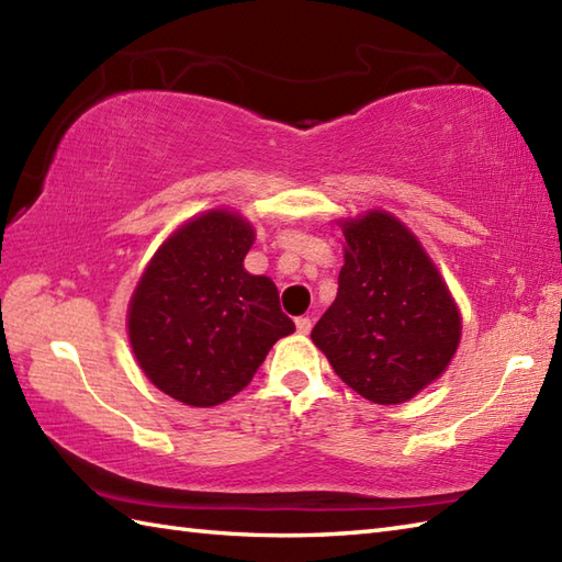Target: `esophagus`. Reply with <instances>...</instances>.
<instances>
[{
  "label": "esophagus",
  "mask_w": 562,
  "mask_h": 562,
  "mask_svg": "<svg viewBox=\"0 0 562 562\" xmlns=\"http://www.w3.org/2000/svg\"><path fill=\"white\" fill-rule=\"evenodd\" d=\"M294 324H296V330L304 333V336H306L308 330H312V318H308V316H300V318L294 321Z\"/></svg>",
  "instance_id": "obj_1"
}]
</instances>
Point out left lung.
<instances>
[{
  "label": "left lung",
  "mask_w": 562,
  "mask_h": 562,
  "mask_svg": "<svg viewBox=\"0 0 562 562\" xmlns=\"http://www.w3.org/2000/svg\"><path fill=\"white\" fill-rule=\"evenodd\" d=\"M340 226L338 294L312 340L362 398L405 403L441 376L457 352V302L415 234L393 214L372 210Z\"/></svg>",
  "instance_id": "obj_1"
}]
</instances>
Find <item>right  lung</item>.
Masks as SVG:
<instances>
[{
	"instance_id": "obj_1",
	"label": "right lung",
	"mask_w": 562,
	"mask_h": 562,
	"mask_svg": "<svg viewBox=\"0 0 562 562\" xmlns=\"http://www.w3.org/2000/svg\"><path fill=\"white\" fill-rule=\"evenodd\" d=\"M256 232L241 214L210 210L159 246L127 308L133 352L154 386L210 408L250 384L266 355L294 333L266 274L244 268Z\"/></svg>"
}]
</instances>
